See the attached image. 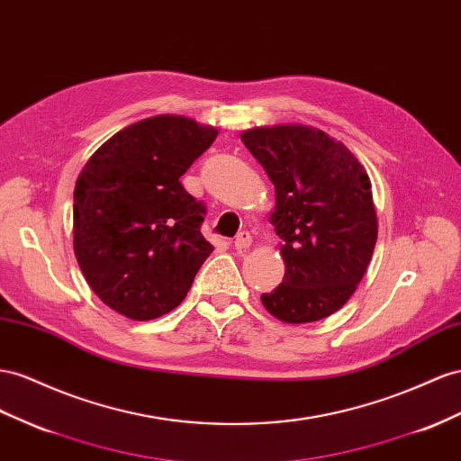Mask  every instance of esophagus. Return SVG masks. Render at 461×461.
I'll use <instances>...</instances> for the list:
<instances>
[{"mask_svg": "<svg viewBox=\"0 0 461 461\" xmlns=\"http://www.w3.org/2000/svg\"><path fill=\"white\" fill-rule=\"evenodd\" d=\"M250 244H252V236H250V232L242 230V232L236 234V239H234V248H236V250L242 252V250H246V248H250Z\"/></svg>", "mask_w": 461, "mask_h": 461, "instance_id": "34e87169", "label": "esophagus"}]
</instances>
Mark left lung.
Wrapping results in <instances>:
<instances>
[{
    "instance_id": "1",
    "label": "left lung",
    "mask_w": 461,
    "mask_h": 461,
    "mask_svg": "<svg viewBox=\"0 0 461 461\" xmlns=\"http://www.w3.org/2000/svg\"><path fill=\"white\" fill-rule=\"evenodd\" d=\"M240 140L276 185L269 221L283 242L285 277L261 303L287 323L331 316L355 293L378 239L365 167L341 141L303 123L254 128Z\"/></svg>"
}]
</instances>
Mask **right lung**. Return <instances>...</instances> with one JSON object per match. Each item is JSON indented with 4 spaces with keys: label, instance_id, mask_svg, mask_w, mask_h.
I'll return each instance as SVG.
<instances>
[{
    "label": "right lung",
    "instance_id": "right-lung-1",
    "mask_svg": "<svg viewBox=\"0 0 461 461\" xmlns=\"http://www.w3.org/2000/svg\"><path fill=\"white\" fill-rule=\"evenodd\" d=\"M217 130L184 116H153L120 130L86 160L73 192V250L89 287L130 320H155L188 294L213 252L205 207L182 174Z\"/></svg>",
    "mask_w": 461,
    "mask_h": 461
}]
</instances>
